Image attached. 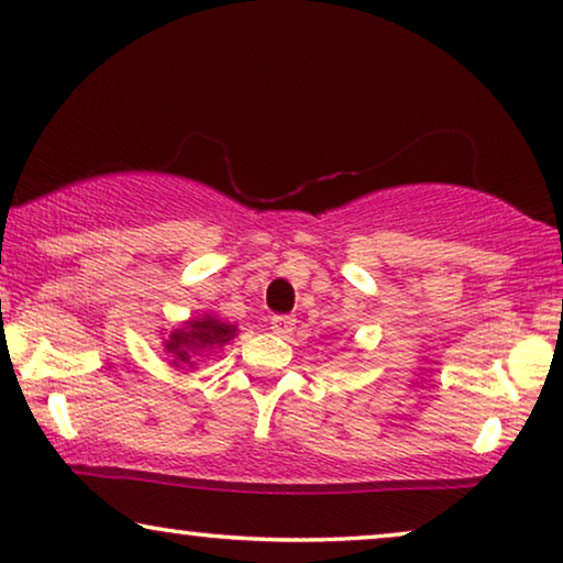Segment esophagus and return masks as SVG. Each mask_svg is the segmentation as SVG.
<instances>
[{
    "label": "esophagus",
    "instance_id": "1",
    "mask_svg": "<svg viewBox=\"0 0 563 563\" xmlns=\"http://www.w3.org/2000/svg\"><path fill=\"white\" fill-rule=\"evenodd\" d=\"M295 328H297V320L291 318V314H276V318H272V330L276 335L287 338L295 333Z\"/></svg>",
    "mask_w": 563,
    "mask_h": 563
}]
</instances>
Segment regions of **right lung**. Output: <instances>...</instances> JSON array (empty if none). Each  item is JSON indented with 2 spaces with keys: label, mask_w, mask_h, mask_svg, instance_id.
<instances>
[{
  "label": "right lung",
  "mask_w": 563,
  "mask_h": 563,
  "mask_svg": "<svg viewBox=\"0 0 563 563\" xmlns=\"http://www.w3.org/2000/svg\"><path fill=\"white\" fill-rule=\"evenodd\" d=\"M235 335V325L220 320L218 314L202 312L197 318L184 320L181 325L168 330V335H164V351L172 356L174 368H187V372H191L195 368L191 356H199L202 351L220 349V345L233 341Z\"/></svg>",
  "instance_id": "obj_1"
}]
</instances>
